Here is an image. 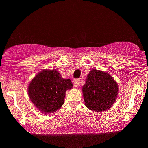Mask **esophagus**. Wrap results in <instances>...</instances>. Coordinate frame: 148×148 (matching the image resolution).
<instances>
[{
    "label": "esophagus",
    "mask_w": 148,
    "mask_h": 148,
    "mask_svg": "<svg viewBox=\"0 0 148 148\" xmlns=\"http://www.w3.org/2000/svg\"><path fill=\"white\" fill-rule=\"evenodd\" d=\"M80 79H76L74 81V86L75 87H78V86H80Z\"/></svg>",
    "instance_id": "esophagus-1"
}]
</instances>
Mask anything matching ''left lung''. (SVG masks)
Instances as JSON below:
<instances>
[{"mask_svg": "<svg viewBox=\"0 0 148 148\" xmlns=\"http://www.w3.org/2000/svg\"><path fill=\"white\" fill-rule=\"evenodd\" d=\"M118 92V84L109 74L93 69L83 86L85 105L92 111H106L114 103Z\"/></svg>", "mask_w": 148, "mask_h": 148, "instance_id": "left-lung-1", "label": "left lung"}]
</instances>
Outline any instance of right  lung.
Instances as JSON below:
<instances>
[{"label": "right lung", "mask_w": 148, "mask_h": 148, "mask_svg": "<svg viewBox=\"0 0 148 148\" xmlns=\"http://www.w3.org/2000/svg\"><path fill=\"white\" fill-rule=\"evenodd\" d=\"M72 88V81L62 79L57 70H44L31 81L28 95L38 110L51 114L60 108L64 103L66 90Z\"/></svg>", "instance_id": "add662e5"}]
</instances>
